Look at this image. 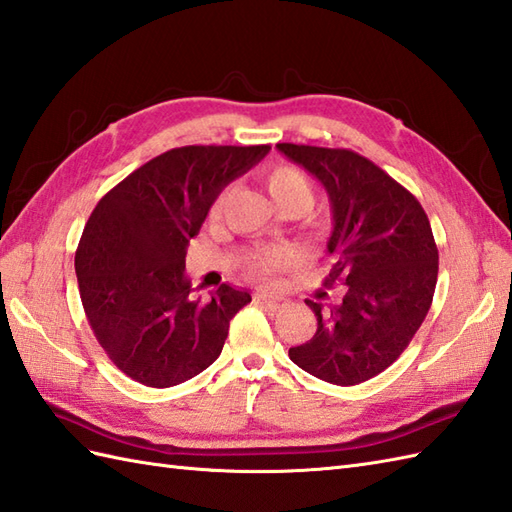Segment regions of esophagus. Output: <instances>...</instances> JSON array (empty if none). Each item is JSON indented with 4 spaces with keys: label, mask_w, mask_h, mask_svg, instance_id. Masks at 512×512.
<instances>
[{
    "label": "esophagus",
    "mask_w": 512,
    "mask_h": 512,
    "mask_svg": "<svg viewBox=\"0 0 512 512\" xmlns=\"http://www.w3.org/2000/svg\"><path fill=\"white\" fill-rule=\"evenodd\" d=\"M255 301H257L259 305L268 307V310H279V307H283V305H285V299H283V296L266 294V292H259V294H255Z\"/></svg>",
    "instance_id": "1"
}]
</instances>
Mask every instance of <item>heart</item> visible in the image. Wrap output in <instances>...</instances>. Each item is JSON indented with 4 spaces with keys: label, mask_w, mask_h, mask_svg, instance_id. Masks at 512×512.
Returning <instances> with one entry per match:
<instances>
[{
    "label": "heart",
    "mask_w": 512,
    "mask_h": 512,
    "mask_svg": "<svg viewBox=\"0 0 512 512\" xmlns=\"http://www.w3.org/2000/svg\"><path fill=\"white\" fill-rule=\"evenodd\" d=\"M264 185L268 189L272 202L279 207V211L296 209L301 213L310 207L312 196H314L310 178L305 176L303 170H299L296 165H290V163L272 165L264 176ZM227 200H229V187H224L209 205L211 222H218L222 218ZM292 264H294V253L290 248L275 246V248H261V251L248 255L246 270L251 272L255 279H272L275 275H279V272L288 270Z\"/></svg>",
    "instance_id": "1"
}]
</instances>
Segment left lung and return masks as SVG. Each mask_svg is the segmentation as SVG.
<instances>
[{"mask_svg":"<svg viewBox=\"0 0 512 512\" xmlns=\"http://www.w3.org/2000/svg\"><path fill=\"white\" fill-rule=\"evenodd\" d=\"M277 148L325 187L334 216L325 285H344L338 305L305 301L318 327L290 360L323 382L362 384L399 358L430 312L438 277L430 220L406 187L358 152Z\"/></svg>","mask_w":512,"mask_h":512,"instance_id":"1","label":"left lung"}]
</instances>
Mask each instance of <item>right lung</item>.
<instances>
[{"mask_svg": "<svg viewBox=\"0 0 512 512\" xmlns=\"http://www.w3.org/2000/svg\"><path fill=\"white\" fill-rule=\"evenodd\" d=\"M270 146H185L144 163L95 205L76 251L80 301L109 360L170 388L218 360L231 318L251 303L222 283L211 299L185 277L189 240L211 200Z\"/></svg>", "mask_w": 512, "mask_h": 512, "instance_id": "1", "label": "right lung"}]
</instances>
